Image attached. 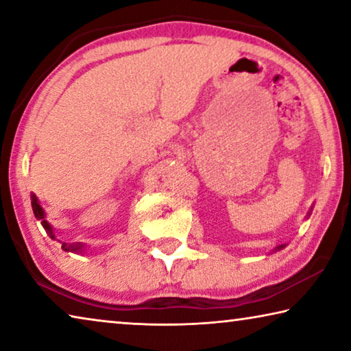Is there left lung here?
I'll use <instances>...</instances> for the list:
<instances>
[{
	"mask_svg": "<svg viewBox=\"0 0 351 351\" xmlns=\"http://www.w3.org/2000/svg\"><path fill=\"white\" fill-rule=\"evenodd\" d=\"M280 249H283V245H282V246H278V247H277V251H280Z\"/></svg>",
	"mask_w": 351,
	"mask_h": 351,
	"instance_id": "8db88e82",
	"label": "left lung"
}]
</instances>
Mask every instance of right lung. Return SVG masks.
Wrapping results in <instances>:
<instances>
[{
	"label": "right lung",
	"mask_w": 351,
	"mask_h": 351,
	"mask_svg": "<svg viewBox=\"0 0 351 351\" xmlns=\"http://www.w3.org/2000/svg\"><path fill=\"white\" fill-rule=\"evenodd\" d=\"M32 210H34V215H35V218L37 219H41V224H43V228L46 229V232L49 234V237L52 240H56V235H54V232H52V228H51V224L46 221L45 219V210H43V207L40 206V203H38V199H37V197H35V195H32ZM83 247H85V245H83V243H71V245H68V243H62V249L63 251H71V252H80V251H83Z\"/></svg>",
	"instance_id": "add662e5"
}]
</instances>
